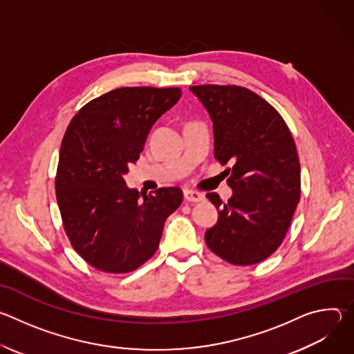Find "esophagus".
Returning a JSON list of instances; mask_svg holds the SVG:
<instances>
[{
	"label": "esophagus",
	"instance_id": "34e87169",
	"mask_svg": "<svg viewBox=\"0 0 354 354\" xmlns=\"http://www.w3.org/2000/svg\"><path fill=\"white\" fill-rule=\"evenodd\" d=\"M183 196H185L186 201H193V203H196V201H201L205 198V194H201L200 192L193 190V189H185Z\"/></svg>",
	"mask_w": 354,
	"mask_h": 354
}]
</instances>
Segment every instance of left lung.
I'll list each match as a JSON object with an SVG mask.
<instances>
[{"mask_svg":"<svg viewBox=\"0 0 354 354\" xmlns=\"http://www.w3.org/2000/svg\"><path fill=\"white\" fill-rule=\"evenodd\" d=\"M190 91L213 120L214 157L231 176L228 203L207 198L218 220L206 231L212 252L236 266L255 265L280 246L301 194V168L292 136L263 97L238 85H196Z\"/></svg>","mask_w":354,"mask_h":354,"instance_id":"left-lung-1","label":"left lung"}]
</instances>
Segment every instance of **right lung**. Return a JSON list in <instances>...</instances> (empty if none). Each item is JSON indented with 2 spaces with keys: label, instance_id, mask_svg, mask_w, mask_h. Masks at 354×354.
<instances>
[{
  "label": "right lung",
  "instance_id": "1",
  "mask_svg": "<svg viewBox=\"0 0 354 354\" xmlns=\"http://www.w3.org/2000/svg\"><path fill=\"white\" fill-rule=\"evenodd\" d=\"M180 95L179 88H118L82 106L66 130L57 203L73 248L100 272L129 273L147 262L158 249L165 220L182 203L179 187L142 194L123 179L151 127Z\"/></svg>",
  "mask_w": 354,
  "mask_h": 354
}]
</instances>
